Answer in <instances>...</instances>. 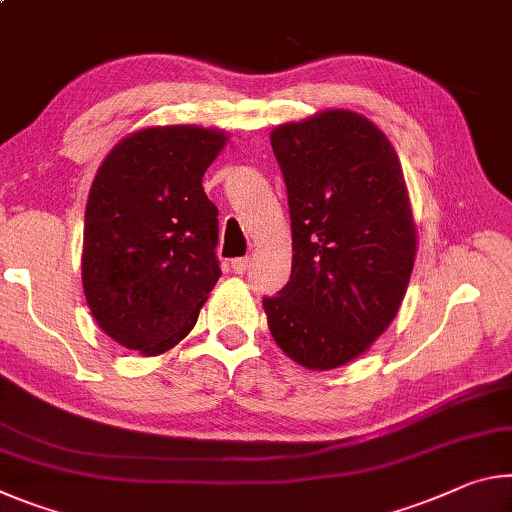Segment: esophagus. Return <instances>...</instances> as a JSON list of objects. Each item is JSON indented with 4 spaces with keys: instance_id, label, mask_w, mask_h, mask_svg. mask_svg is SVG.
I'll return each instance as SVG.
<instances>
[{
    "instance_id": "34e87169",
    "label": "esophagus",
    "mask_w": 512,
    "mask_h": 512,
    "mask_svg": "<svg viewBox=\"0 0 512 512\" xmlns=\"http://www.w3.org/2000/svg\"><path fill=\"white\" fill-rule=\"evenodd\" d=\"M248 269H250V257L232 259V271H234V273H246Z\"/></svg>"
}]
</instances>
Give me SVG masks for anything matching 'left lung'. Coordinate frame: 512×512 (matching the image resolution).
<instances>
[{
  "instance_id": "obj_1",
  "label": "left lung",
  "mask_w": 512,
  "mask_h": 512,
  "mask_svg": "<svg viewBox=\"0 0 512 512\" xmlns=\"http://www.w3.org/2000/svg\"><path fill=\"white\" fill-rule=\"evenodd\" d=\"M287 184L289 282L264 298L269 330L305 369H337L394 321L417 255L403 168L387 136L348 109L275 127Z\"/></svg>"
}]
</instances>
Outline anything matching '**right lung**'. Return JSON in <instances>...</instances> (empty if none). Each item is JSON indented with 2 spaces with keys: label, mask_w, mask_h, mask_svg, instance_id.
I'll return each mask as SVG.
<instances>
[{
  "label": "right lung",
  "mask_w": 512,
  "mask_h": 512,
  "mask_svg": "<svg viewBox=\"0 0 512 512\" xmlns=\"http://www.w3.org/2000/svg\"><path fill=\"white\" fill-rule=\"evenodd\" d=\"M225 141L198 125L148 127L97 168L81 282L97 326L129 351L159 355L180 344L221 278L218 209L202 175Z\"/></svg>",
  "instance_id": "add662e5"
}]
</instances>
